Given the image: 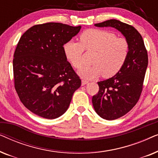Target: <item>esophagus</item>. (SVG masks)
Returning <instances> with one entry per match:
<instances>
[{
	"label": "esophagus",
	"mask_w": 158,
	"mask_h": 158,
	"mask_svg": "<svg viewBox=\"0 0 158 158\" xmlns=\"http://www.w3.org/2000/svg\"><path fill=\"white\" fill-rule=\"evenodd\" d=\"M87 83H88V81H86V80H82V85H85Z\"/></svg>",
	"instance_id": "esophagus-1"
}]
</instances>
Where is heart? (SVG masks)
Instances as JSON below:
<instances>
[{"mask_svg": "<svg viewBox=\"0 0 158 158\" xmlns=\"http://www.w3.org/2000/svg\"><path fill=\"white\" fill-rule=\"evenodd\" d=\"M80 43L69 41L63 45L66 59L75 69L83 64L84 50L95 52L92 63L79 71L83 77L92 79L103 75L111 77L121 71L129 55L128 40L117 37L116 34L104 29H91L84 31L79 36Z\"/></svg>", "mask_w": 158, "mask_h": 158, "instance_id": "heart-1", "label": "heart"}]
</instances>
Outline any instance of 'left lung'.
Here are the masks:
<instances>
[{"label": "left lung", "mask_w": 158, "mask_h": 158, "mask_svg": "<svg viewBox=\"0 0 158 158\" xmlns=\"http://www.w3.org/2000/svg\"><path fill=\"white\" fill-rule=\"evenodd\" d=\"M95 26L118 29L130 46L128 59L123 68L111 78L98 82L99 90L92 98L98 115L104 119L114 120L128 113L139 101L148 64V51L141 34L132 26L116 19Z\"/></svg>", "instance_id": "obj_1"}]
</instances>
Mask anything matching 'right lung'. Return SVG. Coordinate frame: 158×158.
Segmentation results:
<instances>
[{
	"mask_svg": "<svg viewBox=\"0 0 158 158\" xmlns=\"http://www.w3.org/2000/svg\"><path fill=\"white\" fill-rule=\"evenodd\" d=\"M81 27L49 22L34 25L21 36L13 60L14 87L26 108L54 119L70 106L81 85L63 51V45Z\"/></svg>",
	"mask_w": 158,
	"mask_h": 158,
	"instance_id": "obj_1",
	"label": "right lung"
}]
</instances>
